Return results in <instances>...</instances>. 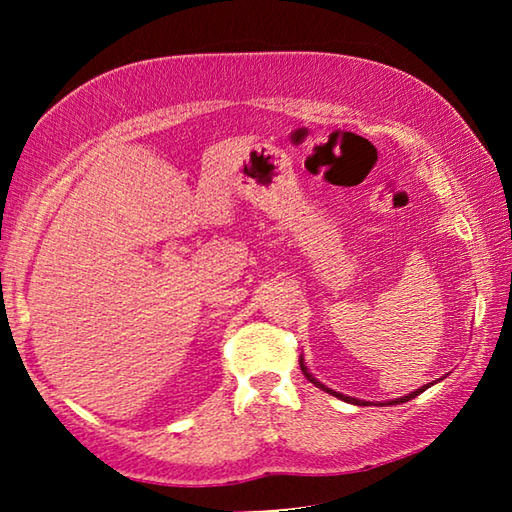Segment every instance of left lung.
Returning a JSON list of instances; mask_svg holds the SVG:
<instances>
[{
	"instance_id": "8db88e82",
	"label": "left lung",
	"mask_w": 512,
	"mask_h": 512,
	"mask_svg": "<svg viewBox=\"0 0 512 512\" xmlns=\"http://www.w3.org/2000/svg\"><path fill=\"white\" fill-rule=\"evenodd\" d=\"M300 370H302V375H305L309 381H311V384H316L318 388H323V391L325 393H329V395H334V397H339V400H343V402H350V404H357V406H368L370 402H363V400H357V397H350V395H343V393H336V391H332V388H327L325 384H320V381L314 377V375H311V372H309V368L305 366V359H302L300 357ZM427 388H429V384H424V386H420V388H415V391L413 393H409V395H404V397H397V400H388V402H384V406L386 404H402V402H409V400H413V397L415 395H420L422 391H427Z\"/></svg>"
}]
</instances>
